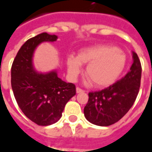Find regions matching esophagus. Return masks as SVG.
<instances>
[{
  "label": "esophagus",
  "mask_w": 152,
  "mask_h": 152,
  "mask_svg": "<svg viewBox=\"0 0 152 152\" xmlns=\"http://www.w3.org/2000/svg\"><path fill=\"white\" fill-rule=\"evenodd\" d=\"M76 91L77 94H80V93H83L84 92V90L81 89H80L79 87H76Z\"/></svg>",
  "instance_id": "1"
}]
</instances>
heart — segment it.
I'll use <instances>...</instances> for the list:
<instances>
[{
    "mask_svg": "<svg viewBox=\"0 0 152 152\" xmlns=\"http://www.w3.org/2000/svg\"><path fill=\"white\" fill-rule=\"evenodd\" d=\"M127 58L117 47L109 45H99L80 50L77 56H67V72L75 79L86 65V76L96 88H105L114 84L125 69Z\"/></svg>",
    "mask_w": 152,
    "mask_h": 152,
    "instance_id": "1",
    "label": "heart"
}]
</instances>
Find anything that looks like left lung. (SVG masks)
<instances>
[{
	"label": "left lung",
	"mask_w": 152,
	"mask_h": 152,
	"mask_svg": "<svg viewBox=\"0 0 152 152\" xmlns=\"http://www.w3.org/2000/svg\"><path fill=\"white\" fill-rule=\"evenodd\" d=\"M133 60L130 71L124 77L106 89L89 93L84 114L90 123L109 126L120 121L134 105L140 88L142 66L134 52Z\"/></svg>",
	"instance_id": "1"
}]
</instances>
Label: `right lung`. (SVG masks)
Here are the masks:
<instances>
[{
	"label": "right lung",
	"mask_w": 152,
	"mask_h": 152,
	"mask_svg": "<svg viewBox=\"0 0 152 152\" xmlns=\"http://www.w3.org/2000/svg\"><path fill=\"white\" fill-rule=\"evenodd\" d=\"M56 35L43 32L25 42L13 62L11 86L19 108L38 125H50L59 120L66 102L76 94V86L58 76L56 71H36L32 58L42 42H54Z\"/></svg>",
	"instance_id": "add662e5"
}]
</instances>
